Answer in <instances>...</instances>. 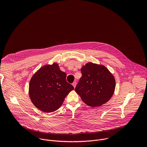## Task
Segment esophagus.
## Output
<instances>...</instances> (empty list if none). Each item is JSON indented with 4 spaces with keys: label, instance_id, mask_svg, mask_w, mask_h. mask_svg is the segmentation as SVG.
<instances>
[{
    "label": "esophagus",
    "instance_id": "1",
    "mask_svg": "<svg viewBox=\"0 0 147 147\" xmlns=\"http://www.w3.org/2000/svg\"><path fill=\"white\" fill-rule=\"evenodd\" d=\"M76 81H74L73 82V84H72V85L73 86V87H74V88H75L76 87Z\"/></svg>",
    "mask_w": 147,
    "mask_h": 147
}]
</instances>
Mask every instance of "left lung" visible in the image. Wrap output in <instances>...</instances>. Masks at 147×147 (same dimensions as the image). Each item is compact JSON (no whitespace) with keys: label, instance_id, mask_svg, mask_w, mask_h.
<instances>
[{"label":"left lung","instance_id":"1","mask_svg":"<svg viewBox=\"0 0 147 147\" xmlns=\"http://www.w3.org/2000/svg\"><path fill=\"white\" fill-rule=\"evenodd\" d=\"M82 76L76 87V92L82 101L91 107H99L112 96L115 79L103 65L88 63L81 69Z\"/></svg>","mask_w":147,"mask_h":147}]
</instances>
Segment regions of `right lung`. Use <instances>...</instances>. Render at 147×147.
<instances>
[{
    "label": "right lung",
    "mask_w": 147,
    "mask_h": 147,
    "mask_svg": "<svg viewBox=\"0 0 147 147\" xmlns=\"http://www.w3.org/2000/svg\"><path fill=\"white\" fill-rule=\"evenodd\" d=\"M66 77V73L61 71L56 63L42 67L36 71L29 84L30 98L34 106L45 113L57 110L74 90Z\"/></svg>",
    "instance_id": "right-lung-1"
}]
</instances>
